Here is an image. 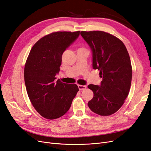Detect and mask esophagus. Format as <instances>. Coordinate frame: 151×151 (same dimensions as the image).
I'll list each match as a JSON object with an SVG mask.
<instances>
[{
    "label": "esophagus",
    "mask_w": 151,
    "mask_h": 151,
    "mask_svg": "<svg viewBox=\"0 0 151 151\" xmlns=\"http://www.w3.org/2000/svg\"><path fill=\"white\" fill-rule=\"evenodd\" d=\"M78 88H79L80 91L85 90L86 88V87H87L86 86H80V85H78Z\"/></svg>",
    "instance_id": "esophagus-1"
}]
</instances>
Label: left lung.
<instances>
[{"label": "left lung", "mask_w": 151, "mask_h": 151, "mask_svg": "<svg viewBox=\"0 0 151 151\" xmlns=\"http://www.w3.org/2000/svg\"><path fill=\"white\" fill-rule=\"evenodd\" d=\"M81 36L92 51V68L99 71L100 86L90 84L94 97L88 106L100 115H110L118 111L128 96L132 78L130 57L125 45L103 31H82Z\"/></svg>", "instance_id": "left-lung-1"}]
</instances>
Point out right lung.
<instances>
[{
    "label": "right lung",
    "instance_id": "1",
    "mask_svg": "<svg viewBox=\"0 0 151 151\" xmlns=\"http://www.w3.org/2000/svg\"><path fill=\"white\" fill-rule=\"evenodd\" d=\"M79 35L80 31L50 34L36 42L27 59L24 69L27 92L34 109L46 119L64 115L79 91L76 84L55 80L63 53Z\"/></svg>",
    "mask_w": 151,
    "mask_h": 151
}]
</instances>
